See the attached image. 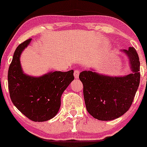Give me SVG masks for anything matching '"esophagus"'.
I'll return each mask as SVG.
<instances>
[{
    "label": "esophagus",
    "instance_id": "esophagus-1",
    "mask_svg": "<svg viewBox=\"0 0 147 147\" xmlns=\"http://www.w3.org/2000/svg\"><path fill=\"white\" fill-rule=\"evenodd\" d=\"M79 75H80L79 70H75V71H74V77H75L76 79H78V78H79Z\"/></svg>",
    "mask_w": 147,
    "mask_h": 147
}]
</instances>
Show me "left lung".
I'll list each match as a JSON object with an SVG mask.
<instances>
[{
  "label": "left lung",
  "mask_w": 147,
  "mask_h": 147,
  "mask_svg": "<svg viewBox=\"0 0 147 147\" xmlns=\"http://www.w3.org/2000/svg\"><path fill=\"white\" fill-rule=\"evenodd\" d=\"M130 61L132 73L124 76H104L91 71L80 73L84 86L86 107L90 114L100 120L119 118L131 106L140 83V61L135 49L122 50Z\"/></svg>",
  "instance_id": "left-lung-1"
}]
</instances>
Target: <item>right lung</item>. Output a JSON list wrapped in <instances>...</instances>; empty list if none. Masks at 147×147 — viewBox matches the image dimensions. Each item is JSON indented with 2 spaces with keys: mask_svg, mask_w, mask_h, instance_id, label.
<instances>
[{
  "mask_svg": "<svg viewBox=\"0 0 147 147\" xmlns=\"http://www.w3.org/2000/svg\"><path fill=\"white\" fill-rule=\"evenodd\" d=\"M29 39L18 46L8 72L10 97L16 108L34 122L51 119L61 106V96L74 80V70L49 72L40 77L24 74L20 57L31 43Z\"/></svg>",
  "mask_w": 147,
  "mask_h": 147,
  "instance_id": "add662e5",
  "label": "right lung"
}]
</instances>
